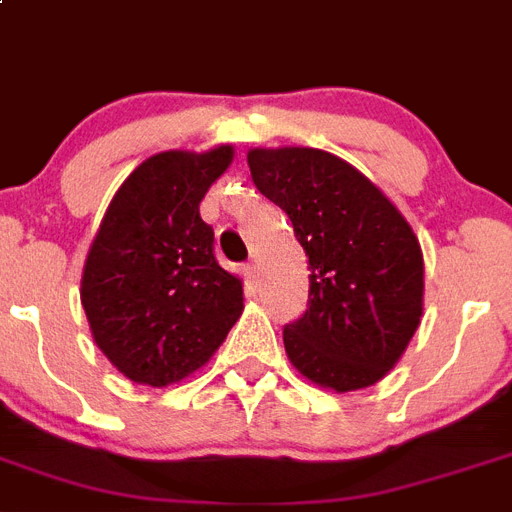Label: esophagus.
<instances>
[{"mask_svg": "<svg viewBox=\"0 0 512 512\" xmlns=\"http://www.w3.org/2000/svg\"><path fill=\"white\" fill-rule=\"evenodd\" d=\"M247 273H250V278H260V262H247Z\"/></svg>", "mask_w": 512, "mask_h": 512, "instance_id": "esophagus-1", "label": "esophagus"}]
</instances>
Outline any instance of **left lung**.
Instances as JSON below:
<instances>
[{
    "label": "left lung",
    "instance_id": "8db88e82",
    "mask_svg": "<svg viewBox=\"0 0 512 512\" xmlns=\"http://www.w3.org/2000/svg\"><path fill=\"white\" fill-rule=\"evenodd\" d=\"M252 182L283 208L309 257V301L283 327L291 363L319 386L376 384L422 317V252L368 177L322 149H252Z\"/></svg>",
    "mask_w": 512,
    "mask_h": 512
}]
</instances>
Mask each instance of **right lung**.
I'll list each match as a JSON object with an SVG mask.
<instances>
[{"mask_svg": "<svg viewBox=\"0 0 512 512\" xmlns=\"http://www.w3.org/2000/svg\"><path fill=\"white\" fill-rule=\"evenodd\" d=\"M231 154L219 146L149 157L92 242L82 306L97 348L136 384H175L206 366L242 314V281L219 265L198 211Z\"/></svg>", "mask_w": 512, "mask_h": 512, "instance_id": "obj_1", "label": "right lung"}]
</instances>
